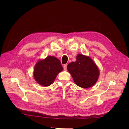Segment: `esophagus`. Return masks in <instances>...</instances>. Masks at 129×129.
<instances>
[{
	"label": "esophagus",
	"mask_w": 129,
	"mask_h": 129,
	"mask_svg": "<svg viewBox=\"0 0 129 129\" xmlns=\"http://www.w3.org/2000/svg\"><path fill=\"white\" fill-rule=\"evenodd\" d=\"M67 66V64H65L64 65V70H66Z\"/></svg>",
	"instance_id": "esophagus-1"
}]
</instances>
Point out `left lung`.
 Returning <instances> with one entry per match:
<instances>
[{"mask_svg":"<svg viewBox=\"0 0 129 129\" xmlns=\"http://www.w3.org/2000/svg\"><path fill=\"white\" fill-rule=\"evenodd\" d=\"M67 69L75 83L84 88L93 86L99 76V69L93 60L82 54H78L76 60L68 64Z\"/></svg>","mask_w":129,"mask_h":129,"instance_id":"8db88e82","label":"left lung"}]
</instances>
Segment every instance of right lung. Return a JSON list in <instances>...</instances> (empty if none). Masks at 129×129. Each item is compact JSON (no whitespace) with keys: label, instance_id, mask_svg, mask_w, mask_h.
Masks as SVG:
<instances>
[{"label":"right lung","instance_id":"add662e5","mask_svg":"<svg viewBox=\"0 0 129 129\" xmlns=\"http://www.w3.org/2000/svg\"><path fill=\"white\" fill-rule=\"evenodd\" d=\"M63 70L60 60L55 57L49 56L37 63L33 76L39 84L46 87L54 82L58 74Z\"/></svg>","mask_w":129,"mask_h":129}]
</instances>
